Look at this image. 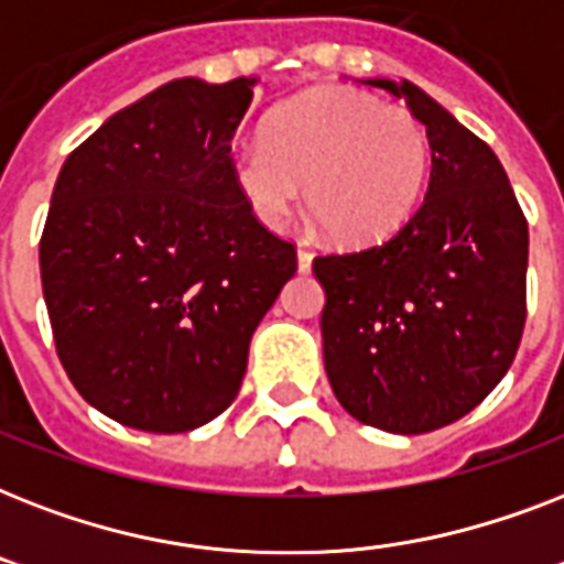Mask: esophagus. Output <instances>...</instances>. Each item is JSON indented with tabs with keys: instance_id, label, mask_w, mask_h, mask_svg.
I'll list each match as a JSON object with an SVG mask.
<instances>
[{
	"instance_id": "obj_1",
	"label": "esophagus",
	"mask_w": 564,
	"mask_h": 564,
	"mask_svg": "<svg viewBox=\"0 0 564 564\" xmlns=\"http://www.w3.org/2000/svg\"><path fill=\"white\" fill-rule=\"evenodd\" d=\"M310 265H313V251L299 248V272H310Z\"/></svg>"
}]
</instances>
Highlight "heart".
Here are the masks:
<instances>
[{"instance_id": "1", "label": "heart", "mask_w": 564, "mask_h": 564, "mask_svg": "<svg viewBox=\"0 0 564 564\" xmlns=\"http://www.w3.org/2000/svg\"><path fill=\"white\" fill-rule=\"evenodd\" d=\"M430 172L427 131L410 110L354 90H310L274 108L263 140L234 152L239 193L269 228L299 204L345 246L392 237L419 207Z\"/></svg>"}]
</instances>
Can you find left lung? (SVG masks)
I'll return each instance as SVG.
<instances>
[{
	"label": "left lung",
	"mask_w": 564,
	"mask_h": 564,
	"mask_svg": "<svg viewBox=\"0 0 564 564\" xmlns=\"http://www.w3.org/2000/svg\"><path fill=\"white\" fill-rule=\"evenodd\" d=\"M427 128V195L398 234L313 260L336 401L386 433H430L500 383L524 334L530 234L498 154L412 82L369 78Z\"/></svg>",
	"instance_id": "1"
}]
</instances>
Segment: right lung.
<instances>
[{
    "instance_id": "1",
    "label": "right lung",
    "mask_w": 564,
    "mask_h": 564,
    "mask_svg": "<svg viewBox=\"0 0 564 564\" xmlns=\"http://www.w3.org/2000/svg\"><path fill=\"white\" fill-rule=\"evenodd\" d=\"M257 78H175L93 131L52 189L40 281L82 398L145 433L228 410L295 246L234 181L230 140Z\"/></svg>"
}]
</instances>
